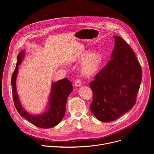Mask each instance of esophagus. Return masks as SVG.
<instances>
[{"instance_id": "obj_1", "label": "esophagus", "mask_w": 154, "mask_h": 154, "mask_svg": "<svg viewBox=\"0 0 154 154\" xmlns=\"http://www.w3.org/2000/svg\"><path fill=\"white\" fill-rule=\"evenodd\" d=\"M81 85H82V82H81V81L80 80H75V86L79 87V86H81Z\"/></svg>"}]
</instances>
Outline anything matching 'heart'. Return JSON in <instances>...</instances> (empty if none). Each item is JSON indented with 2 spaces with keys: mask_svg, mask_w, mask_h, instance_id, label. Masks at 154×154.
<instances>
[{
  "mask_svg": "<svg viewBox=\"0 0 154 154\" xmlns=\"http://www.w3.org/2000/svg\"><path fill=\"white\" fill-rule=\"evenodd\" d=\"M78 61H83L81 66L82 72L90 76L99 69L103 61V55L100 52H84L78 58Z\"/></svg>",
  "mask_w": 154,
  "mask_h": 154,
  "instance_id": "obj_1",
  "label": "heart"
}]
</instances>
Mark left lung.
<instances>
[{"instance_id": "left-lung-1", "label": "left lung", "mask_w": 154, "mask_h": 154, "mask_svg": "<svg viewBox=\"0 0 154 154\" xmlns=\"http://www.w3.org/2000/svg\"><path fill=\"white\" fill-rule=\"evenodd\" d=\"M109 61L90 85L93 93L91 112L102 122L117 119L134 106L142 80V69L128 44L114 35Z\"/></svg>"}]
</instances>
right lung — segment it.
I'll return each mask as SVG.
<instances>
[{
    "label": "right lung",
    "instance_id": "1",
    "mask_svg": "<svg viewBox=\"0 0 154 154\" xmlns=\"http://www.w3.org/2000/svg\"><path fill=\"white\" fill-rule=\"evenodd\" d=\"M25 51L26 50H24L19 53L16 68L11 77L13 97L15 107L22 117L35 126L43 128H52L58 125L64 116L67 99L73 90L72 83L67 78L53 82L46 111L37 115L27 112L20 103L16 89L19 66L25 58Z\"/></svg>",
    "mask_w": 154,
    "mask_h": 154
}]
</instances>
